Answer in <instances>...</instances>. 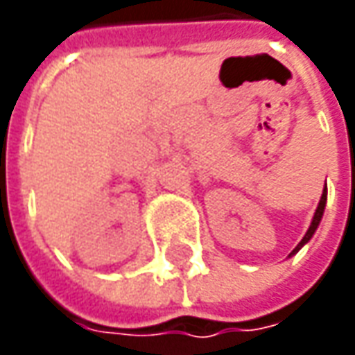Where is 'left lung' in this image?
I'll list each match as a JSON object with an SVG mask.
<instances>
[{
    "mask_svg": "<svg viewBox=\"0 0 355 355\" xmlns=\"http://www.w3.org/2000/svg\"><path fill=\"white\" fill-rule=\"evenodd\" d=\"M326 199H328V189H326V185H324V191H322V198H320V203H318V207H316V213H314V217H312V223H310V227H308L306 235L302 237V241L294 247V251L291 252V254H294V252H298L304 245H306L308 241L312 239V235L316 233V229H318V225H320L322 221V215H324V207H326Z\"/></svg>",
    "mask_w": 355,
    "mask_h": 355,
    "instance_id": "left-lung-1",
    "label": "left lung"
}]
</instances>
